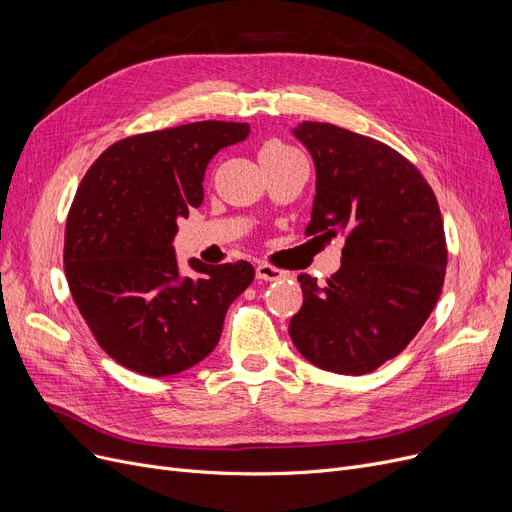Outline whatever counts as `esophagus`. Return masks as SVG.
Instances as JSON below:
<instances>
[{
  "label": "esophagus",
  "mask_w": 512,
  "mask_h": 512,
  "mask_svg": "<svg viewBox=\"0 0 512 512\" xmlns=\"http://www.w3.org/2000/svg\"><path fill=\"white\" fill-rule=\"evenodd\" d=\"M281 275H283V273L277 269V266H273V264L262 262V264L256 266V277H258V279L277 281V279H281Z\"/></svg>",
  "instance_id": "34e87169"
}]
</instances>
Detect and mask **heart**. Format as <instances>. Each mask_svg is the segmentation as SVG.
Here are the masks:
<instances>
[{"mask_svg": "<svg viewBox=\"0 0 512 512\" xmlns=\"http://www.w3.org/2000/svg\"><path fill=\"white\" fill-rule=\"evenodd\" d=\"M296 150L291 148V145H287L285 141L277 139V137H271L266 139L262 145H260V162H266V160H277V158H283L287 154H294Z\"/></svg>", "mask_w": 512, "mask_h": 512, "instance_id": "obj_1", "label": "heart"}]
</instances>
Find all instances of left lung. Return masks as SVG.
I'll list each match as a JSON object with an SVG mask.
<instances>
[{"mask_svg": "<svg viewBox=\"0 0 512 512\" xmlns=\"http://www.w3.org/2000/svg\"><path fill=\"white\" fill-rule=\"evenodd\" d=\"M294 135L316 168L306 235L346 243L325 287L298 277L304 304L289 337L325 371L371 373L412 342L440 300L448 262L442 212L421 170L389 145L312 120Z\"/></svg>", "mask_w": 512, "mask_h": 512, "instance_id": "1", "label": "left lung"}]
</instances>
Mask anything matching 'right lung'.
I'll use <instances>...</instances> for the list:
<instances>
[{"mask_svg": "<svg viewBox=\"0 0 512 512\" xmlns=\"http://www.w3.org/2000/svg\"><path fill=\"white\" fill-rule=\"evenodd\" d=\"M248 133L225 120L141 133L85 173L66 218L64 273L95 342L123 367L166 377L198 364L254 281L246 260H189L196 275L181 277L173 250L177 221L204 200L208 162Z\"/></svg>", "mask_w": 512, "mask_h": 512, "instance_id": "1", "label": "right lung"}]
</instances>
